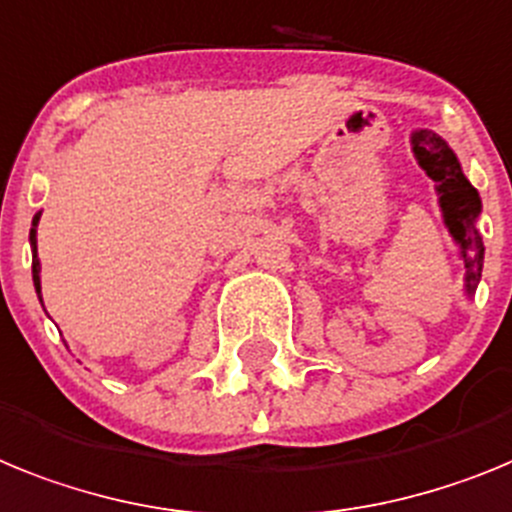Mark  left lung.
<instances>
[{
    "label": "left lung",
    "instance_id": "8db88e82",
    "mask_svg": "<svg viewBox=\"0 0 512 512\" xmlns=\"http://www.w3.org/2000/svg\"><path fill=\"white\" fill-rule=\"evenodd\" d=\"M412 151H415L417 164L425 170V175L435 182L443 221L461 250V260L466 268V293L471 296L477 291L484 265V244L477 231V219L482 213L477 188L466 180L459 159L438 133L425 131V128L412 133Z\"/></svg>",
    "mask_w": 512,
    "mask_h": 512
}]
</instances>
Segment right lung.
<instances>
[{
    "label": "right lung",
    "mask_w": 512,
    "mask_h": 512,
    "mask_svg": "<svg viewBox=\"0 0 512 512\" xmlns=\"http://www.w3.org/2000/svg\"><path fill=\"white\" fill-rule=\"evenodd\" d=\"M41 221V213H35L33 216V229H30V247H33V283H35V293H41V262H38V247H35V226Z\"/></svg>",
    "instance_id": "1"
}]
</instances>
